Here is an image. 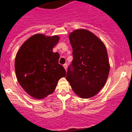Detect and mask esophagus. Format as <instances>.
I'll return each instance as SVG.
<instances>
[{
	"instance_id": "1",
	"label": "esophagus",
	"mask_w": 132,
	"mask_h": 132,
	"mask_svg": "<svg viewBox=\"0 0 132 132\" xmlns=\"http://www.w3.org/2000/svg\"><path fill=\"white\" fill-rule=\"evenodd\" d=\"M63 67H64V69H65V70L67 71V64H64L63 65Z\"/></svg>"
}]
</instances>
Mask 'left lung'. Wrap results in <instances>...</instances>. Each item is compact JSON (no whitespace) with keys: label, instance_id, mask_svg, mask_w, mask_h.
Wrapping results in <instances>:
<instances>
[{"label":"left lung","instance_id":"1","mask_svg":"<svg viewBox=\"0 0 132 132\" xmlns=\"http://www.w3.org/2000/svg\"><path fill=\"white\" fill-rule=\"evenodd\" d=\"M69 38L73 60L68 68L67 80L77 96L90 98L99 93L109 76L110 63L106 48L96 35L87 29L74 30Z\"/></svg>","mask_w":132,"mask_h":132}]
</instances>
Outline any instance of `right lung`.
<instances>
[{"label":"right lung","instance_id":"1","mask_svg":"<svg viewBox=\"0 0 132 132\" xmlns=\"http://www.w3.org/2000/svg\"><path fill=\"white\" fill-rule=\"evenodd\" d=\"M60 36L35 34L21 45L15 57L17 80L31 97L42 100L56 89L60 78L65 77L63 67L58 63L60 54L53 53Z\"/></svg>","mask_w":132,"mask_h":132}]
</instances>
